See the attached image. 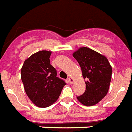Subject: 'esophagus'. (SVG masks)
Returning a JSON list of instances; mask_svg holds the SVG:
<instances>
[{"mask_svg": "<svg viewBox=\"0 0 132 132\" xmlns=\"http://www.w3.org/2000/svg\"><path fill=\"white\" fill-rule=\"evenodd\" d=\"M68 81H69V83L70 84H73V83L75 82V79L72 78V77H69L68 78Z\"/></svg>", "mask_w": 132, "mask_h": 132, "instance_id": "1", "label": "esophagus"}]
</instances>
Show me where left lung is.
<instances>
[{
	"instance_id": "obj_1",
	"label": "left lung",
	"mask_w": 132,
	"mask_h": 132,
	"mask_svg": "<svg viewBox=\"0 0 132 132\" xmlns=\"http://www.w3.org/2000/svg\"><path fill=\"white\" fill-rule=\"evenodd\" d=\"M72 55L81 66L86 85L84 94L77 100L87 106L97 104L109 92L112 72L111 64L106 57L85 47L77 49Z\"/></svg>"
}]
</instances>
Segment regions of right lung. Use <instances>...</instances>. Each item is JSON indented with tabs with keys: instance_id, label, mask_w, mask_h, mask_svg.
<instances>
[{
	"instance_id": "obj_1",
	"label": "right lung",
	"mask_w": 132,
	"mask_h": 132,
	"mask_svg": "<svg viewBox=\"0 0 132 132\" xmlns=\"http://www.w3.org/2000/svg\"><path fill=\"white\" fill-rule=\"evenodd\" d=\"M51 51L36 52L24 61L21 79L28 97L36 106L46 108L55 103L66 84L57 77L50 64Z\"/></svg>"
}]
</instances>
